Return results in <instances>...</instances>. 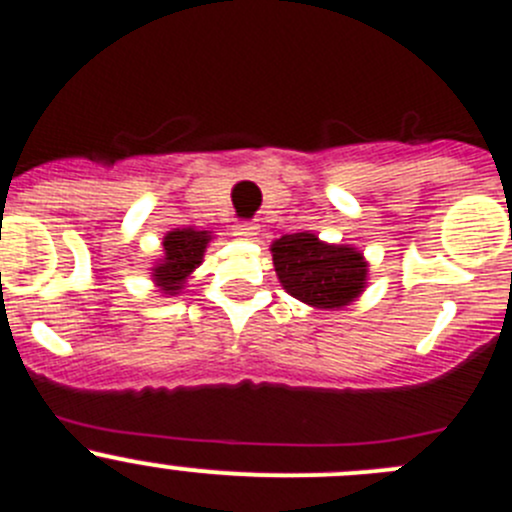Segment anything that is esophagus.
Instances as JSON below:
<instances>
[{
  "label": "esophagus",
  "instance_id": "esophagus-1",
  "mask_svg": "<svg viewBox=\"0 0 512 512\" xmlns=\"http://www.w3.org/2000/svg\"><path fill=\"white\" fill-rule=\"evenodd\" d=\"M233 236L241 238V241H251V238L259 236V226H256V223H251V221H241V223H236V226H233Z\"/></svg>",
  "mask_w": 512,
  "mask_h": 512
}]
</instances>
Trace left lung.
<instances>
[{
	"instance_id": "left-lung-1",
	"label": "left lung",
	"mask_w": 512,
	"mask_h": 512,
	"mask_svg": "<svg viewBox=\"0 0 512 512\" xmlns=\"http://www.w3.org/2000/svg\"><path fill=\"white\" fill-rule=\"evenodd\" d=\"M271 256L286 294L314 309H344L367 289V259L347 243H326L311 231L286 233L271 243Z\"/></svg>"
}]
</instances>
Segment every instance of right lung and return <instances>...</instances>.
Returning a JSON list of instances; mask_svg holds the SVG:
<instances>
[{
  "instance_id": "1",
  "label": "right lung",
  "mask_w": 512,
  "mask_h": 512,
  "mask_svg": "<svg viewBox=\"0 0 512 512\" xmlns=\"http://www.w3.org/2000/svg\"><path fill=\"white\" fill-rule=\"evenodd\" d=\"M213 231L201 228H173L163 236V256L150 269V279L163 296H175L183 291L193 271L203 264L206 248Z\"/></svg>"
}]
</instances>
